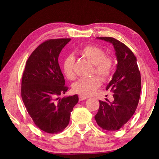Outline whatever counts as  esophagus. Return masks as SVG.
Returning <instances> with one entry per match:
<instances>
[{
	"label": "esophagus",
	"instance_id": "34e87169",
	"mask_svg": "<svg viewBox=\"0 0 159 159\" xmlns=\"http://www.w3.org/2000/svg\"><path fill=\"white\" fill-rule=\"evenodd\" d=\"M86 99L85 97H83V96H79V100L80 101H83V100H85Z\"/></svg>",
	"mask_w": 159,
	"mask_h": 159
}]
</instances>
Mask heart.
Wrapping results in <instances>:
<instances>
[{
  "instance_id": "obj_1",
  "label": "heart",
  "mask_w": 159,
  "mask_h": 159,
  "mask_svg": "<svg viewBox=\"0 0 159 159\" xmlns=\"http://www.w3.org/2000/svg\"><path fill=\"white\" fill-rule=\"evenodd\" d=\"M79 55L94 65L93 73H95L103 80L109 79L114 69V59L107 56L103 49L95 45H85L79 50ZM74 60L69 56L64 60L62 71L69 80L75 79L74 70ZM101 85V80L98 76H93L87 79H80L72 85V90L80 96L90 97L93 95Z\"/></svg>"
}]
</instances>
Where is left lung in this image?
Returning <instances> with one entry per match:
<instances>
[{
	"instance_id": "obj_1",
	"label": "left lung",
	"mask_w": 159,
	"mask_h": 159,
	"mask_svg": "<svg viewBox=\"0 0 159 159\" xmlns=\"http://www.w3.org/2000/svg\"><path fill=\"white\" fill-rule=\"evenodd\" d=\"M114 45L117 60L116 70L106 90L113 93L114 101L99 100L95 116L96 122L103 130H118L133 116L141 93V76L137 59L130 48L112 37H98Z\"/></svg>"
}]
</instances>
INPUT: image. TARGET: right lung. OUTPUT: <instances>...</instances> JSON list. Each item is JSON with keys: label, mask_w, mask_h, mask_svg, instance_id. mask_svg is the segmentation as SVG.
Segmentation results:
<instances>
[{"label": "right lung", "mask_w": 159, "mask_h": 159, "mask_svg": "<svg viewBox=\"0 0 159 159\" xmlns=\"http://www.w3.org/2000/svg\"><path fill=\"white\" fill-rule=\"evenodd\" d=\"M70 39H50L29 56L21 79V95L25 106L38 128L57 134L69 123L71 112L79 102L77 95L60 98L68 90L58 57Z\"/></svg>", "instance_id": "add662e5"}]
</instances>
